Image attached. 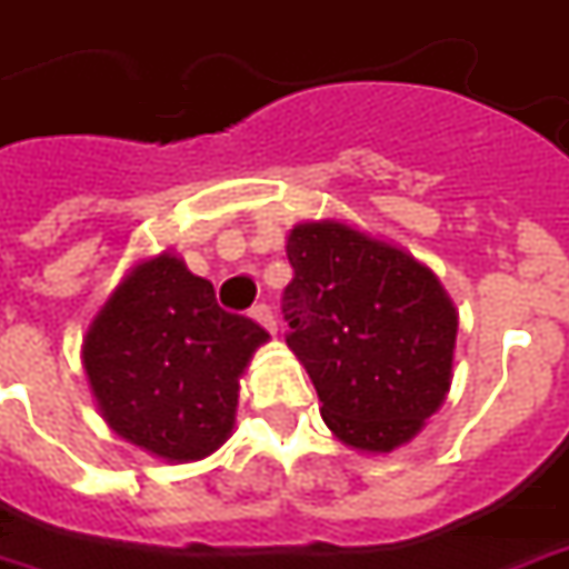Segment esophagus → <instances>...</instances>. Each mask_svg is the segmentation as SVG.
<instances>
[{
	"instance_id": "esophagus-1",
	"label": "esophagus",
	"mask_w": 569,
	"mask_h": 569,
	"mask_svg": "<svg viewBox=\"0 0 569 569\" xmlns=\"http://www.w3.org/2000/svg\"><path fill=\"white\" fill-rule=\"evenodd\" d=\"M252 320H254V323H261V327H264L268 333H277V320H273V311H270L268 305H254Z\"/></svg>"
}]
</instances>
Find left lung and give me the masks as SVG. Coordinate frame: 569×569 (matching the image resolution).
I'll return each instance as SVG.
<instances>
[{
	"mask_svg": "<svg viewBox=\"0 0 569 569\" xmlns=\"http://www.w3.org/2000/svg\"><path fill=\"white\" fill-rule=\"evenodd\" d=\"M286 346L342 446L389 455L427 427L448 389L458 339L455 301L415 254L336 218L286 236Z\"/></svg>",
	"mask_w": 569,
	"mask_h": 569,
	"instance_id": "8db88e82",
	"label": "left lung"
}]
</instances>
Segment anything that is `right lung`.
I'll list each match as a JSON object with an SVG mask.
<instances>
[{"label": "right lung", "instance_id": "add662e5", "mask_svg": "<svg viewBox=\"0 0 569 569\" xmlns=\"http://www.w3.org/2000/svg\"><path fill=\"white\" fill-rule=\"evenodd\" d=\"M270 336L227 315L180 254L123 273L83 336V370L106 423L168 463L202 461L236 423L239 377Z\"/></svg>", "mask_w": 569, "mask_h": 569}]
</instances>
